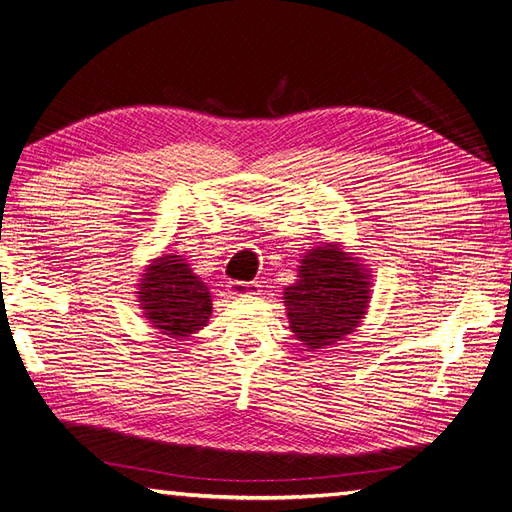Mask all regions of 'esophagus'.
I'll use <instances>...</instances> for the list:
<instances>
[{"label": "esophagus", "mask_w": 512, "mask_h": 512, "mask_svg": "<svg viewBox=\"0 0 512 512\" xmlns=\"http://www.w3.org/2000/svg\"><path fill=\"white\" fill-rule=\"evenodd\" d=\"M231 294L233 296H253V294H259V283L257 281H233L231 285Z\"/></svg>", "instance_id": "obj_1"}]
</instances>
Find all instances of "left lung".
<instances>
[{
    "label": "left lung",
    "instance_id": "1",
    "mask_svg": "<svg viewBox=\"0 0 512 512\" xmlns=\"http://www.w3.org/2000/svg\"><path fill=\"white\" fill-rule=\"evenodd\" d=\"M370 274L335 244L311 248L298 279L285 287L292 331L307 348H326L359 326L368 309Z\"/></svg>",
    "mask_w": 512,
    "mask_h": 512
}]
</instances>
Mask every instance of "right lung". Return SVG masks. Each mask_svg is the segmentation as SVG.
Returning a JSON list of instances; mask_svg holds the SVG:
<instances>
[{"label": "right lung", "mask_w": 512, "mask_h": 512, "mask_svg": "<svg viewBox=\"0 0 512 512\" xmlns=\"http://www.w3.org/2000/svg\"><path fill=\"white\" fill-rule=\"evenodd\" d=\"M140 281V305L149 322L168 337L199 331L212 313L205 283L179 255H166L147 268Z\"/></svg>", "instance_id": "add662e5"}]
</instances>
